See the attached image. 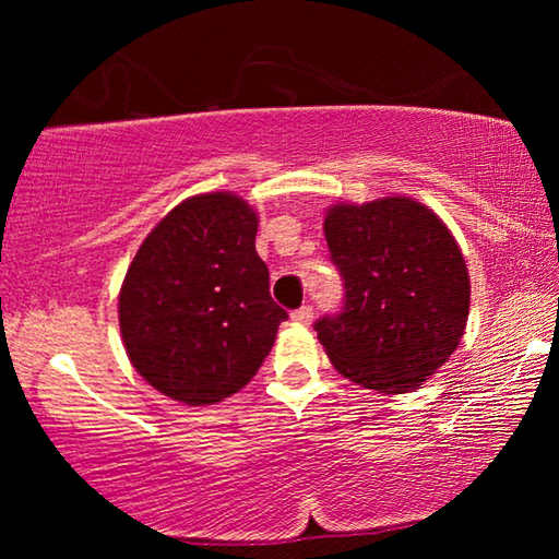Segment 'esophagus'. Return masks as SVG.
I'll list each match as a JSON object with an SVG mask.
<instances>
[{"instance_id":"esophagus-1","label":"esophagus","mask_w":559,"mask_h":559,"mask_svg":"<svg viewBox=\"0 0 559 559\" xmlns=\"http://www.w3.org/2000/svg\"><path fill=\"white\" fill-rule=\"evenodd\" d=\"M313 306H300L298 310H293V320H296V323H300V325H308L310 320H313Z\"/></svg>"}]
</instances>
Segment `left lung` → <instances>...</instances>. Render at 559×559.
<instances>
[{
	"mask_svg": "<svg viewBox=\"0 0 559 559\" xmlns=\"http://www.w3.org/2000/svg\"><path fill=\"white\" fill-rule=\"evenodd\" d=\"M343 308L316 320L335 370L384 394L419 386L453 355L468 320L466 261L437 214L409 197L335 204L325 216Z\"/></svg>",
	"mask_w": 559,
	"mask_h": 559,
	"instance_id": "obj_1",
	"label": "left lung"
}]
</instances>
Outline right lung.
Wrapping results in <instances>:
<instances>
[{
    "mask_svg": "<svg viewBox=\"0 0 559 559\" xmlns=\"http://www.w3.org/2000/svg\"><path fill=\"white\" fill-rule=\"evenodd\" d=\"M257 212L229 192L185 200L122 281L120 333L135 370L189 406L222 402L259 372L288 318L257 253Z\"/></svg>",
    "mask_w": 559,
    "mask_h": 559,
    "instance_id": "1",
    "label": "right lung"
}]
</instances>
